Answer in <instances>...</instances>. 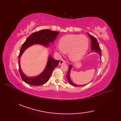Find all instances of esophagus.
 I'll list each match as a JSON object with an SVG mask.
<instances>
[{"mask_svg":"<svg viewBox=\"0 0 121 121\" xmlns=\"http://www.w3.org/2000/svg\"><path fill=\"white\" fill-rule=\"evenodd\" d=\"M65 62H66V61L65 60H64V59H62V60H61L60 62H59V65H62V64L65 63Z\"/></svg>","mask_w":121,"mask_h":121,"instance_id":"obj_1","label":"esophagus"}]
</instances>
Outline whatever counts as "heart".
Listing matches in <instances>:
<instances>
[{
  "mask_svg": "<svg viewBox=\"0 0 121 121\" xmlns=\"http://www.w3.org/2000/svg\"><path fill=\"white\" fill-rule=\"evenodd\" d=\"M89 40L84 35L69 34L59 40V46L55 48L59 53H68L72 61H77L83 57L88 50Z\"/></svg>",
  "mask_w": 121,
  "mask_h": 121,
  "instance_id": "1",
  "label": "heart"
}]
</instances>
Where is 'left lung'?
<instances>
[{"label":"left lung","instance_id":"1","mask_svg":"<svg viewBox=\"0 0 121 121\" xmlns=\"http://www.w3.org/2000/svg\"><path fill=\"white\" fill-rule=\"evenodd\" d=\"M88 34L89 35V37L91 38V49L92 50V51H95V52H97L100 55V58H101V49L100 48V46L99 45V43L98 42V41L97 40V39L95 37H94V36H92V35H91V34H89V33H88ZM72 68V65H70L69 66V70H68V74L66 75V78L68 79V81L69 82V83H70L71 85H72L73 86H75V87H79V86H83L86 85L87 84H85L83 85H76L75 84H74V83H73L72 81L71 80L70 78V72H71V69Z\"/></svg>","mask_w":121,"mask_h":121}]
</instances>
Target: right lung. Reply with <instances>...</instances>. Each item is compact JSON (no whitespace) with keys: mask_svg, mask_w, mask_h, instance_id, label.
<instances>
[{"mask_svg":"<svg viewBox=\"0 0 121 121\" xmlns=\"http://www.w3.org/2000/svg\"><path fill=\"white\" fill-rule=\"evenodd\" d=\"M58 34V32L52 31L50 30H40L30 35L22 45L19 55L18 63L20 75L23 81L26 83L32 86H40L45 84L49 80L53 70L57 66L60 61L54 60L49 56L47 65L42 73L36 76L28 77L23 72L20 66V58L26 48L35 44H40L48 47L49 43H53Z\"/></svg>","mask_w":121,"mask_h":121,"instance_id":"obj_1","label":"right lung"}]
</instances>
